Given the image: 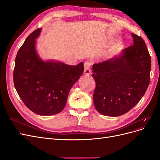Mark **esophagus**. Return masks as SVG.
I'll list each match as a JSON object with an SVG mask.
<instances>
[{
  "label": "esophagus",
  "mask_w": 160,
  "mask_h": 160,
  "mask_svg": "<svg viewBox=\"0 0 160 160\" xmlns=\"http://www.w3.org/2000/svg\"><path fill=\"white\" fill-rule=\"evenodd\" d=\"M84 74L89 75L91 74L90 70V62L88 61H85L84 62Z\"/></svg>",
  "instance_id": "1"
}]
</instances>
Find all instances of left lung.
<instances>
[{"label": "left lung", "mask_w": 160, "mask_h": 160, "mask_svg": "<svg viewBox=\"0 0 160 160\" xmlns=\"http://www.w3.org/2000/svg\"><path fill=\"white\" fill-rule=\"evenodd\" d=\"M133 43L118 56L95 63L93 102L101 114L117 117L128 113L148 88L151 57L142 37L132 33Z\"/></svg>", "instance_id": "obj_1"}]
</instances>
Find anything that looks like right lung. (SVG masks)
<instances>
[{"instance_id": "obj_1", "label": "right lung", "mask_w": 160, "mask_h": 160, "mask_svg": "<svg viewBox=\"0 0 160 160\" xmlns=\"http://www.w3.org/2000/svg\"><path fill=\"white\" fill-rule=\"evenodd\" d=\"M41 28L33 31L18 50L13 72L14 88L32 112L52 115L64 109L70 89L83 75V62L69 65L38 57L35 39Z\"/></svg>"}]
</instances>
